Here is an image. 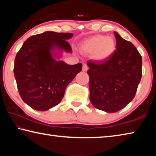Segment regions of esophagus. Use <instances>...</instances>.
I'll return each mask as SVG.
<instances>
[{
  "label": "esophagus",
  "instance_id": "obj_1",
  "mask_svg": "<svg viewBox=\"0 0 156 156\" xmlns=\"http://www.w3.org/2000/svg\"><path fill=\"white\" fill-rule=\"evenodd\" d=\"M87 69H88L87 65L86 64H83V72H87Z\"/></svg>",
  "mask_w": 156,
  "mask_h": 156
}]
</instances>
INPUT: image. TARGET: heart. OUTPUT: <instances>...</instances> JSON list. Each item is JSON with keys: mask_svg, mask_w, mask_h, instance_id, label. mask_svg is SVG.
<instances>
[{"mask_svg": "<svg viewBox=\"0 0 156 156\" xmlns=\"http://www.w3.org/2000/svg\"><path fill=\"white\" fill-rule=\"evenodd\" d=\"M115 41L112 37L99 35L84 41L81 47L87 54H94L96 60H103L112 56L115 49Z\"/></svg>", "mask_w": 156, "mask_h": 156, "instance_id": "heart-1", "label": "heart"}]
</instances>
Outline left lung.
Returning <instances> with one entry per match:
<instances>
[{
	"mask_svg": "<svg viewBox=\"0 0 156 156\" xmlns=\"http://www.w3.org/2000/svg\"><path fill=\"white\" fill-rule=\"evenodd\" d=\"M116 49L100 62L89 60V98L96 109L114 113L135 97L142 77V56L131 42L114 32Z\"/></svg>",
	"mask_w": 156,
	"mask_h": 156,
	"instance_id": "8db88e82",
	"label": "left lung"
}]
</instances>
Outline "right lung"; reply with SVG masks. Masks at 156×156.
Listing matches in <instances>:
<instances>
[{
    "label": "right lung",
    "mask_w": 156,
    "mask_h": 156,
    "mask_svg": "<svg viewBox=\"0 0 156 156\" xmlns=\"http://www.w3.org/2000/svg\"><path fill=\"white\" fill-rule=\"evenodd\" d=\"M71 33L45 31L27 39L17 53L14 73L18 92L26 104L38 111H46L61 101L65 89L83 64L67 65L52 56L54 48L72 52L68 39Z\"/></svg>",
    "instance_id": "right-lung-1"
}]
</instances>
